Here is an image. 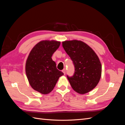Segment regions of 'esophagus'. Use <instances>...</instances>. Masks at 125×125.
I'll list each match as a JSON object with an SVG mask.
<instances>
[{
    "mask_svg": "<svg viewBox=\"0 0 125 125\" xmlns=\"http://www.w3.org/2000/svg\"><path fill=\"white\" fill-rule=\"evenodd\" d=\"M62 71L63 72V74L65 75V74H66V69H63L62 70Z\"/></svg>",
    "mask_w": 125,
    "mask_h": 125,
    "instance_id": "1",
    "label": "esophagus"
}]
</instances>
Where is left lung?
<instances>
[{
  "label": "left lung",
  "instance_id": "left-lung-1",
  "mask_svg": "<svg viewBox=\"0 0 125 125\" xmlns=\"http://www.w3.org/2000/svg\"><path fill=\"white\" fill-rule=\"evenodd\" d=\"M62 47L74 67L73 76L67 75L71 87L80 94L90 92L101 78L102 65L99 57L91 48L80 41L63 42Z\"/></svg>",
  "mask_w": 125,
  "mask_h": 125
}]
</instances>
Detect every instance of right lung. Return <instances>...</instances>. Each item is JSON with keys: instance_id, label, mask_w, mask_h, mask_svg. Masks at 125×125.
<instances>
[{"instance_id": "obj_1", "label": "right lung", "mask_w": 125, "mask_h": 125, "mask_svg": "<svg viewBox=\"0 0 125 125\" xmlns=\"http://www.w3.org/2000/svg\"><path fill=\"white\" fill-rule=\"evenodd\" d=\"M60 44L55 41H41L33 48L26 60L25 71L30 84L42 94L51 92L63 74L57 69L56 62L52 59Z\"/></svg>"}]
</instances>
